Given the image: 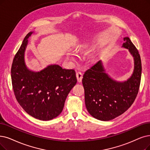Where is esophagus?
<instances>
[{"mask_svg": "<svg viewBox=\"0 0 150 150\" xmlns=\"http://www.w3.org/2000/svg\"><path fill=\"white\" fill-rule=\"evenodd\" d=\"M76 77L77 79V82H81L82 79V74L81 73V72H77L76 73Z\"/></svg>", "mask_w": 150, "mask_h": 150, "instance_id": "esophagus-1", "label": "esophagus"}]
</instances>
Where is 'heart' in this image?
<instances>
[{
	"mask_svg": "<svg viewBox=\"0 0 150 150\" xmlns=\"http://www.w3.org/2000/svg\"><path fill=\"white\" fill-rule=\"evenodd\" d=\"M88 46H89L88 44H87V43H83V44H81L79 46V47L77 48V49H76V52H81V51H82L83 50L87 49V48L88 47ZM67 56H68V58H69L71 60H73H73H74V59H75V55L73 53H72V52L68 53V54H67Z\"/></svg>",
	"mask_w": 150,
	"mask_h": 150,
	"instance_id": "heart-1",
	"label": "heart"
}]
</instances>
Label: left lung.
<instances>
[{
	"label": "left lung",
	"instance_id": "8db88e82",
	"mask_svg": "<svg viewBox=\"0 0 150 150\" xmlns=\"http://www.w3.org/2000/svg\"><path fill=\"white\" fill-rule=\"evenodd\" d=\"M122 47L129 49L134 59V69L127 81L113 80L105 73L101 61L87 70L83 76L85 103L90 115L100 121H108L127 111L139 92L142 75L141 58L130 39L124 38Z\"/></svg>",
	"mask_w": 150,
	"mask_h": 150
}]
</instances>
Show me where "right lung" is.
<instances>
[{
    "instance_id": "right-lung-1",
    "label": "right lung",
    "mask_w": 150,
    "mask_h": 150,
    "mask_svg": "<svg viewBox=\"0 0 150 150\" xmlns=\"http://www.w3.org/2000/svg\"><path fill=\"white\" fill-rule=\"evenodd\" d=\"M29 33L13 58L11 69L13 89L18 102L28 114L42 121L57 117L63 111L66 98L76 85L74 69L52 64L39 72L28 69L25 52Z\"/></svg>"
}]
</instances>
